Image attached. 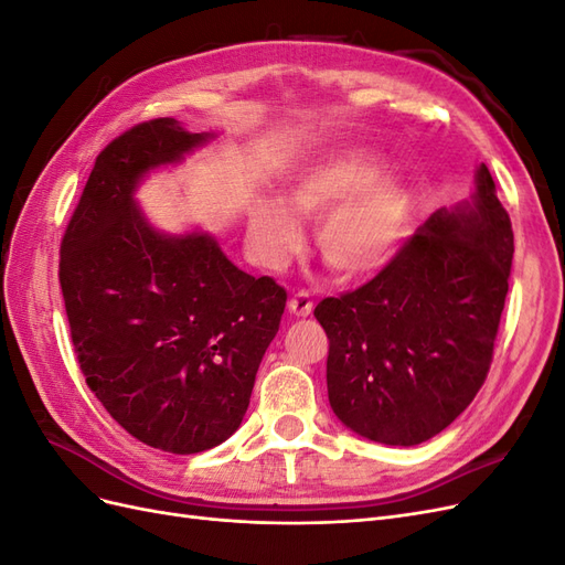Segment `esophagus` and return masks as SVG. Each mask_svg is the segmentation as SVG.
<instances>
[{"mask_svg": "<svg viewBox=\"0 0 565 565\" xmlns=\"http://www.w3.org/2000/svg\"><path fill=\"white\" fill-rule=\"evenodd\" d=\"M287 309L295 318H309L313 313V299H311L309 292H299V295L289 299Z\"/></svg>", "mask_w": 565, "mask_h": 565, "instance_id": "obj_1", "label": "esophagus"}]
</instances>
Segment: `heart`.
<instances>
[{
  "label": "heart",
  "mask_w": 565,
  "mask_h": 565,
  "mask_svg": "<svg viewBox=\"0 0 565 565\" xmlns=\"http://www.w3.org/2000/svg\"><path fill=\"white\" fill-rule=\"evenodd\" d=\"M384 162L365 148L334 150L301 164L285 181L282 200H266L249 214V243L259 259L280 268L301 245L299 218L320 221L316 245L341 278L382 270L403 247L415 193L401 177H382Z\"/></svg>",
  "instance_id": "b5f03b06"
}]
</instances>
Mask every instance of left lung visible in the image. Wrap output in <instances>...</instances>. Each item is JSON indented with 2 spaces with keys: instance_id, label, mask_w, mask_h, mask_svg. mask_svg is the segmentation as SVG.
<instances>
[{
  "instance_id": "left-lung-1",
  "label": "left lung",
  "mask_w": 565,
  "mask_h": 565,
  "mask_svg": "<svg viewBox=\"0 0 565 565\" xmlns=\"http://www.w3.org/2000/svg\"><path fill=\"white\" fill-rule=\"evenodd\" d=\"M511 259V221L481 162L469 200L434 212L377 278L316 306L337 419L403 448L450 426L486 382Z\"/></svg>"
}]
</instances>
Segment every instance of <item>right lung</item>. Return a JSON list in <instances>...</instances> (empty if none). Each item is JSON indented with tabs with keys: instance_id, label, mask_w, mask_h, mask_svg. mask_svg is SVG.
<instances>
[{
	"instance_id": "1",
	"label": "right lung",
	"mask_w": 565,
	"mask_h": 565,
	"mask_svg": "<svg viewBox=\"0 0 565 565\" xmlns=\"http://www.w3.org/2000/svg\"><path fill=\"white\" fill-rule=\"evenodd\" d=\"M216 131L160 117L92 169L61 247V289L89 388L150 448L195 455L241 426L287 295L237 268L210 231H160L136 191Z\"/></svg>"
}]
</instances>
